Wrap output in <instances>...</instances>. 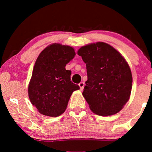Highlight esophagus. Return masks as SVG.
I'll return each instance as SVG.
<instances>
[{"instance_id": "obj_1", "label": "esophagus", "mask_w": 152, "mask_h": 152, "mask_svg": "<svg viewBox=\"0 0 152 152\" xmlns=\"http://www.w3.org/2000/svg\"><path fill=\"white\" fill-rule=\"evenodd\" d=\"M79 86L80 87V90L82 91L83 88H84V82H80V84H79Z\"/></svg>"}]
</instances>
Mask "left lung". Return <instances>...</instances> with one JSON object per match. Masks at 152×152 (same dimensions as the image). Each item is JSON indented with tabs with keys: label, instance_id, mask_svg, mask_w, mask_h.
Wrapping results in <instances>:
<instances>
[{
	"label": "left lung",
	"instance_id": "1",
	"mask_svg": "<svg viewBox=\"0 0 152 152\" xmlns=\"http://www.w3.org/2000/svg\"><path fill=\"white\" fill-rule=\"evenodd\" d=\"M77 54L86 65L88 80L82 95L91 111L102 116L118 113L129 99L132 88L127 62L104 42L83 46Z\"/></svg>",
	"mask_w": 152,
	"mask_h": 152
}]
</instances>
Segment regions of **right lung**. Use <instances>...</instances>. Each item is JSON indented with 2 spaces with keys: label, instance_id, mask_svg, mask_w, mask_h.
Returning <instances> with one entry per match:
<instances>
[{
  "label": "right lung",
  "instance_id": "obj_1",
  "mask_svg": "<svg viewBox=\"0 0 152 152\" xmlns=\"http://www.w3.org/2000/svg\"><path fill=\"white\" fill-rule=\"evenodd\" d=\"M72 47L54 43L43 50L35 62L28 86L32 105L44 115L57 117L65 111L70 95L80 89L70 80L66 64L75 57Z\"/></svg>",
  "mask_w": 152,
  "mask_h": 152
}]
</instances>
